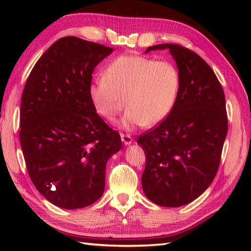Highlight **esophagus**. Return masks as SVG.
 I'll return each mask as SVG.
<instances>
[{
    "mask_svg": "<svg viewBox=\"0 0 251 251\" xmlns=\"http://www.w3.org/2000/svg\"><path fill=\"white\" fill-rule=\"evenodd\" d=\"M121 139H122L123 143H124L125 146H128V145H130V143L132 142V138L129 135L121 134Z\"/></svg>",
    "mask_w": 251,
    "mask_h": 251,
    "instance_id": "34e87169",
    "label": "esophagus"
}]
</instances>
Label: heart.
Returning <instances> with one entry per match:
<instances>
[{
    "label": "heart",
    "instance_id": "heart-1",
    "mask_svg": "<svg viewBox=\"0 0 251 251\" xmlns=\"http://www.w3.org/2000/svg\"><path fill=\"white\" fill-rule=\"evenodd\" d=\"M180 89L178 69L168 60L123 55L111 61L103 77L90 84L88 95L95 111L113 122L127 106L121 126L130 130L155 126L173 111Z\"/></svg>",
    "mask_w": 251,
    "mask_h": 251
}]
</instances>
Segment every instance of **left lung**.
Instances as JSON below:
<instances>
[{
    "label": "left lung",
    "mask_w": 251,
    "mask_h": 251,
    "mask_svg": "<svg viewBox=\"0 0 251 251\" xmlns=\"http://www.w3.org/2000/svg\"><path fill=\"white\" fill-rule=\"evenodd\" d=\"M177 63L180 89L170 114L137 143L146 154L142 189L163 207L189 204L204 193L219 168L227 132L226 97L212 69L196 52L178 44H158Z\"/></svg>",
    "instance_id": "left-lung-1"
}]
</instances>
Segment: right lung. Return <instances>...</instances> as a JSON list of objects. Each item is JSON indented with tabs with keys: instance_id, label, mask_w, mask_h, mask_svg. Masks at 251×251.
Instances as JSON below:
<instances>
[{
	"instance_id": "1",
	"label": "right lung",
	"mask_w": 251,
	"mask_h": 251,
	"mask_svg": "<svg viewBox=\"0 0 251 251\" xmlns=\"http://www.w3.org/2000/svg\"><path fill=\"white\" fill-rule=\"evenodd\" d=\"M113 49L76 36L56 41L26 79L20 105V145L30 179L65 209L94 204L103 194L108 159L120 134L90 102L94 69Z\"/></svg>"
}]
</instances>
